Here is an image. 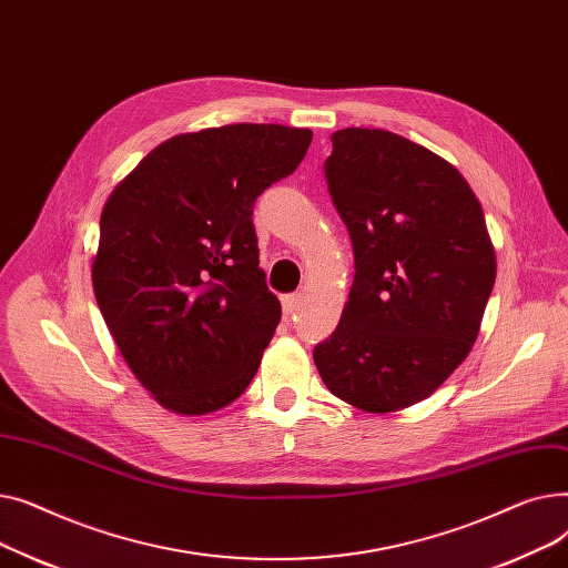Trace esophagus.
I'll return each mask as SVG.
<instances>
[{"label": "esophagus", "instance_id": "esophagus-1", "mask_svg": "<svg viewBox=\"0 0 568 568\" xmlns=\"http://www.w3.org/2000/svg\"><path fill=\"white\" fill-rule=\"evenodd\" d=\"M302 304H304V294H302V292L285 294V296H283V313H285L287 317H292L296 311L302 308Z\"/></svg>", "mask_w": 568, "mask_h": 568}]
</instances>
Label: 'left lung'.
I'll return each instance as SVG.
<instances>
[{
  "mask_svg": "<svg viewBox=\"0 0 568 568\" xmlns=\"http://www.w3.org/2000/svg\"><path fill=\"white\" fill-rule=\"evenodd\" d=\"M324 176L354 251L336 332L315 345L334 396L366 412L428 398L469 354L495 285L484 209L463 174L382 129H343Z\"/></svg>",
  "mask_w": 568,
  "mask_h": 568,
  "instance_id": "1",
  "label": "left lung"
}]
</instances>
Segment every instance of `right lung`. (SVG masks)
Returning <instances> with one entry per match:
<instances>
[{"label": "right lung", "mask_w": 568, "mask_h": 568, "mask_svg": "<svg viewBox=\"0 0 568 568\" xmlns=\"http://www.w3.org/2000/svg\"><path fill=\"white\" fill-rule=\"evenodd\" d=\"M311 140L281 124L182 133L108 197L94 294L129 368L163 407L216 412L257 373L281 302L260 268L253 206Z\"/></svg>", "instance_id": "add662e5"}]
</instances>
